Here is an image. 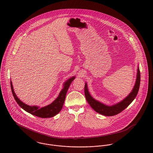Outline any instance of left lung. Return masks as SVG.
Returning <instances> with one entry per match:
<instances>
[{
    "instance_id": "8db88e82",
    "label": "left lung",
    "mask_w": 153,
    "mask_h": 153,
    "mask_svg": "<svg viewBox=\"0 0 153 153\" xmlns=\"http://www.w3.org/2000/svg\"><path fill=\"white\" fill-rule=\"evenodd\" d=\"M140 84V69L138 67L137 69V79L135 85L132 89L131 93L123 101L115 104L112 106L106 105L93 98L90 95L88 89L87 84L85 83L84 87V92L85 98L87 101L90 106L94 109L98 113L105 115V116H113L120 113L124 109H126L136 97Z\"/></svg>"
}]
</instances>
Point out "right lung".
I'll return each instance as SVG.
<instances>
[{
    "instance_id": "add662e5",
    "label": "right lung",
    "mask_w": 153,
    "mask_h": 153,
    "mask_svg": "<svg viewBox=\"0 0 153 153\" xmlns=\"http://www.w3.org/2000/svg\"><path fill=\"white\" fill-rule=\"evenodd\" d=\"M74 79L75 76H73L68 79L64 83V88L59 93V95L57 97V98L52 104L42 108H39V107L37 106H29L24 104L17 97L16 95L15 94L12 85V82H11V81L10 87L12 94L14 97L15 101L22 108L26 111V112L40 118H50L56 115L61 111L65 100L66 95L68 89L69 87L71 82Z\"/></svg>"
}]
</instances>
